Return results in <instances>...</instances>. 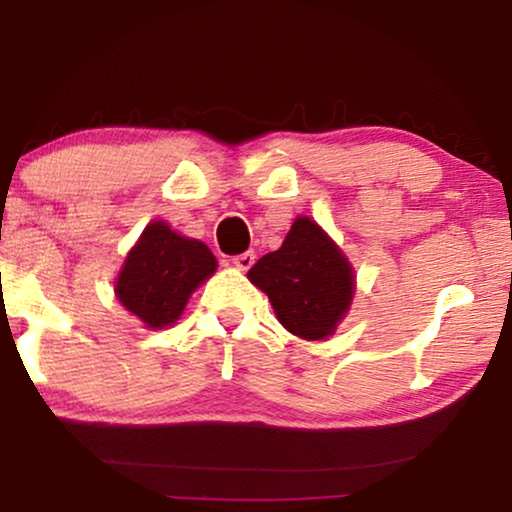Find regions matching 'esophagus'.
<instances>
[{
  "label": "esophagus",
  "mask_w": 512,
  "mask_h": 512,
  "mask_svg": "<svg viewBox=\"0 0 512 512\" xmlns=\"http://www.w3.org/2000/svg\"><path fill=\"white\" fill-rule=\"evenodd\" d=\"M254 261H256L254 251H244V254L233 256V265L237 270H249L251 265H254Z\"/></svg>",
  "instance_id": "1"
}]
</instances>
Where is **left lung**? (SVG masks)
Masks as SVG:
<instances>
[{"instance_id":"1","label":"left lung","mask_w":512,"mask_h":512,"mask_svg":"<svg viewBox=\"0 0 512 512\" xmlns=\"http://www.w3.org/2000/svg\"><path fill=\"white\" fill-rule=\"evenodd\" d=\"M249 279L270 298L284 328L305 340L328 338L354 293L347 258L307 216L293 221L282 247L258 258Z\"/></svg>"}]
</instances>
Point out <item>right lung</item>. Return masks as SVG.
<instances>
[{
  "instance_id": "add662e5",
  "label": "right lung",
  "mask_w": 512,
  "mask_h": 512,
  "mask_svg": "<svg viewBox=\"0 0 512 512\" xmlns=\"http://www.w3.org/2000/svg\"><path fill=\"white\" fill-rule=\"evenodd\" d=\"M216 270L207 244L188 240L163 221L144 228L125 258L116 296L149 328H165L179 319L186 300Z\"/></svg>"
}]
</instances>
